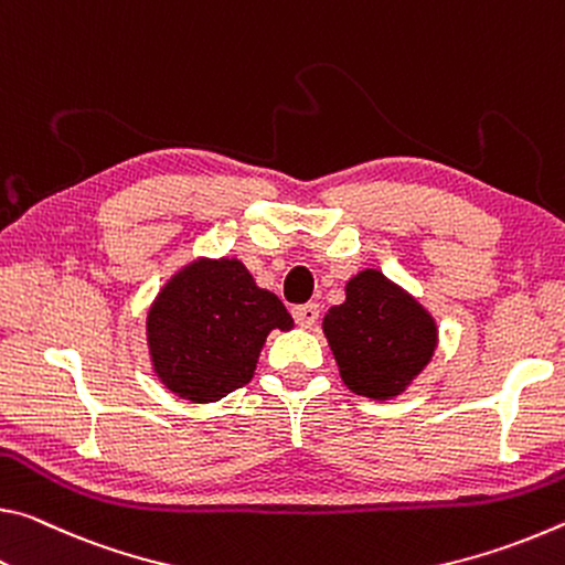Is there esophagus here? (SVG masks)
<instances>
[{
  "label": "esophagus",
  "instance_id": "obj_1",
  "mask_svg": "<svg viewBox=\"0 0 565 565\" xmlns=\"http://www.w3.org/2000/svg\"><path fill=\"white\" fill-rule=\"evenodd\" d=\"M292 318L298 326L302 328H312L320 318V305L318 302H305V305H295L292 308Z\"/></svg>",
  "mask_w": 565,
  "mask_h": 565
}]
</instances>
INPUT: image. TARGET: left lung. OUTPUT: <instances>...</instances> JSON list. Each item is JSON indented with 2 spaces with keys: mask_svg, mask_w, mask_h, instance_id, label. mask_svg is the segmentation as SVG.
<instances>
[{
  "mask_svg": "<svg viewBox=\"0 0 565 565\" xmlns=\"http://www.w3.org/2000/svg\"><path fill=\"white\" fill-rule=\"evenodd\" d=\"M340 377L375 401L401 395L436 353V320L383 273L363 270L345 285V302L322 320Z\"/></svg>",
  "mask_w": 565,
  "mask_h": 565,
  "instance_id": "obj_1",
  "label": "left lung"
}]
</instances>
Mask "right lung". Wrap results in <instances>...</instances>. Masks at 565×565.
Instances as JSON below:
<instances>
[{"instance_id":"add662e5","label":"right lung","mask_w":565,"mask_h":565,"mask_svg":"<svg viewBox=\"0 0 565 565\" xmlns=\"http://www.w3.org/2000/svg\"><path fill=\"white\" fill-rule=\"evenodd\" d=\"M275 328L290 330V312L235 257L182 267L147 312L154 373L192 403H215L253 381Z\"/></svg>"}]
</instances>
